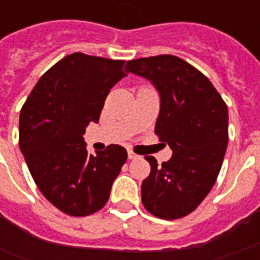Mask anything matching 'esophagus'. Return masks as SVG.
Instances as JSON below:
<instances>
[{"mask_svg": "<svg viewBox=\"0 0 260 260\" xmlns=\"http://www.w3.org/2000/svg\"><path fill=\"white\" fill-rule=\"evenodd\" d=\"M138 157H139V156H138L135 152H132V150H128V158H129V160H136Z\"/></svg>", "mask_w": 260, "mask_h": 260, "instance_id": "obj_1", "label": "esophagus"}]
</instances>
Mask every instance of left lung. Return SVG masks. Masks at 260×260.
<instances>
[{
  "label": "left lung",
  "instance_id": "left-lung-1",
  "mask_svg": "<svg viewBox=\"0 0 260 260\" xmlns=\"http://www.w3.org/2000/svg\"><path fill=\"white\" fill-rule=\"evenodd\" d=\"M160 93L154 134L173 150L158 166L146 156L150 174L142 182V203L164 220L188 216L217 180L229 143V110L212 82L180 57L163 54L128 61Z\"/></svg>",
  "mask_w": 260,
  "mask_h": 260
}]
</instances>
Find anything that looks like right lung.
Segmentation results:
<instances>
[{"mask_svg": "<svg viewBox=\"0 0 260 260\" xmlns=\"http://www.w3.org/2000/svg\"><path fill=\"white\" fill-rule=\"evenodd\" d=\"M125 61L69 54L33 87L19 115V146L37 188L74 217L99 212L128 153L119 145L89 154L83 134L99 122L106 97L126 76Z\"/></svg>", "mask_w": 260, "mask_h": 260, "instance_id": "add662e5", "label": "right lung"}]
</instances>
